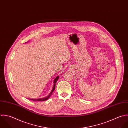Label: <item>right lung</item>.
I'll return each instance as SVG.
<instances>
[{"instance_id":"right-lung-1","label":"right lung","mask_w":128,"mask_h":128,"mask_svg":"<svg viewBox=\"0 0 128 128\" xmlns=\"http://www.w3.org/2000/svg\"><path fill=\"white\" fill-rule=\"evenodd\" d=\"M59 78V76H57L55 79H54V85H53V88H52V91H51V92L50 93V94L46 97H44V98H40V99H30V100H33V101H46L47 100H48L50 97L51 96L52 93L53 92L54 90H55V85H56V83L57 82V81H58V79Z\"/></svg>"}]
</instances>
